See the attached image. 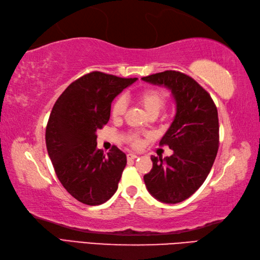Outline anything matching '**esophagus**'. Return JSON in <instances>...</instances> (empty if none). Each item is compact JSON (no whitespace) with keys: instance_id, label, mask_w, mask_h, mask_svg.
Here are the masks:
<instances>
[{"instance_id":"esophagus-1","label":"esophagus","mask_w":260,"mask_h":260,"mask_svg":"<svg viewBox=\"0 0 260 260\" xmlns=\"http://www.w3.org/2000/svg\"><path fill=\"white\" fill-rule=\"evenodd\" d=\"M136 157H139V154H136V153L127 154V159H136Z\"/></svg>"}]
</instances>
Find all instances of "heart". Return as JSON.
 Masks as SVG:
<instances>
[{"label":"heart","mask_w":260,"mask_h":260,"mask_svg":"<svg viewBox=\"0 0 260 260\" xmlns=\"http://www.w3.org/2000/svg\"><path fill=\"white\" fill-rule=\"evenodd\" d=\"M136 99L143 107L147 115H157L167 104L168 93L165 90L159 88H145L137 92ZM126 107L127 104L124 96L120 95L116 98L113 106H111V116L114 118H120L125 114ZM131 142L134 146H139L141 144L140 137L136 133L131 135Z\"/></svg>","instance_id":"1"}]
</instances>
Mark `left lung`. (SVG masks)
I'll list each match as a JSON object with an SVG mask.
<instances>
[{
  "mask_svg": "<svg viewBox=\"0 0 260 260\" xmlns=\"http://www.w3.org/2000/svg\"><path fill=\"white\" fill-rule=\"evenodd\" d=\"M142 80L169 89L176 101V116L160 141L174 154L153 162L144 176L150 194L166 204L187 200L205 181L218 150L217 109L210 93L196 81L178 71H165Z\"/></svg>",
  "mask_w": 260,
  "mask_h": 260,
  "instance_id": "obj_1",
  "label": "left lung"
}]
</instances>
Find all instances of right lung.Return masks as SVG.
<instances>
[{
  "label": "right lung",
  "instance_id": "1",
  "mask_svg": "<svg viewBox=\"0 0 260 260\" xmlns=\"http://www.w3.org/2000/svg\"><path fill=\"white\" fill-rule=\"evenodd\" d=\"M137 79L91 72L59 95L46 127V146L63 187L86 205H100L113 196L126 167L117 146L104 154L96 149V131L110 118L111 103Z\"/></svg>",
  "mask_w": 260,
  "mask_h": 260
}]
</instances>
